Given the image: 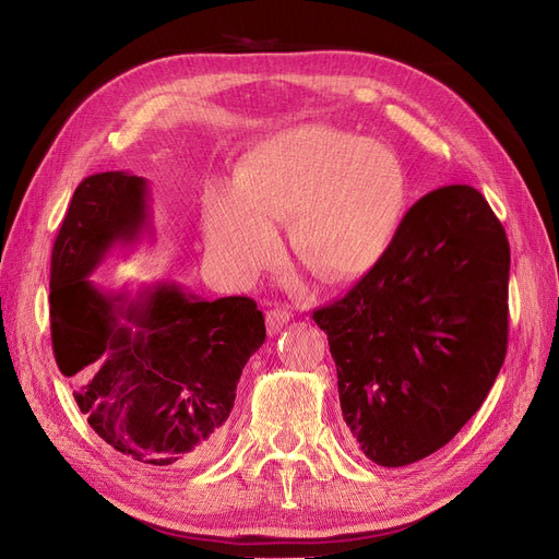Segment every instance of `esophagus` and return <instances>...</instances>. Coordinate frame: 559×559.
Wrapping results in <instances>:
<instances>
[{
	"mask_svg": "<svg viewBox=\"0 0 559 559\" xmlns=\"http://www.w3.org/2000/svg\"><path fill=\"white\" fill-rule=\"evenodd\" d=\"M288 321H292V314H288L286 309H271L265 314V325H267V332H271V334H277Z\"/></svg>",
	"mask_w": 559,
	"mask_h": 559,
	"instance_id": "obj_1",
	"label": "esophagus"
}]
</instances>
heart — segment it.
I'll return each instance as SVG.
<instances>
[{
    "label": "heart",
    "mask_w": 559,
    "mask_h": 559,
    "mask_svg": "<svg viewBox=\"0 0 559 559\" xmlns=\"http://www.w3.org/2000/svg\"><path fill=\"white\" fill-rule=\"evenodd\" d=\"M408 174L381 142L307 123L259 142L238 181H213L204 236L213 263L234 282L273 261L275 219L292 217L294 257L328 284L360 280L385 259L408 211Z\"/></svg>",
    "instance_id": "obj_1"
}]
</instances>
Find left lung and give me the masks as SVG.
<instances>
[{
    "label": "left lung",
    "mask_w": 559,
    "mask_h": 559,
    "mask_svg": "<svg viewBox=\"0 0 559 559\" xmlns=\"http://www.w3.org/2000/svg\"><path fill=\"white\" fill-rule=\"evenodd\" d=\"M509 242L471 186L421 197L371 273L314 311L353 440L383 467L438 452L493 388L507 355Z\"/></svg>",
    "instance_id": "8db88e82"
}]
</instances>
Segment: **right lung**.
<instances>
[{
    "mask_svg": "<svg viewBox=\"0 0 559 559\" xmlns=\"http://www.w3.org/2000/svg\"><path fill=\"white\" fill-rule=\"evenodd\" d=\"M151 217L142 176L105 171L78 186L52 250V346L107 444L148 465L194 463L213 454L265 323L252 298L206 300L169 280L135 294L98 286L96 267L153 236Z\"/></svg>",
    "mask_w": 559,
    "mask_h": 559,
    "instance_id": "obj_1",
    "label": "right lung"
}]
</instances>
